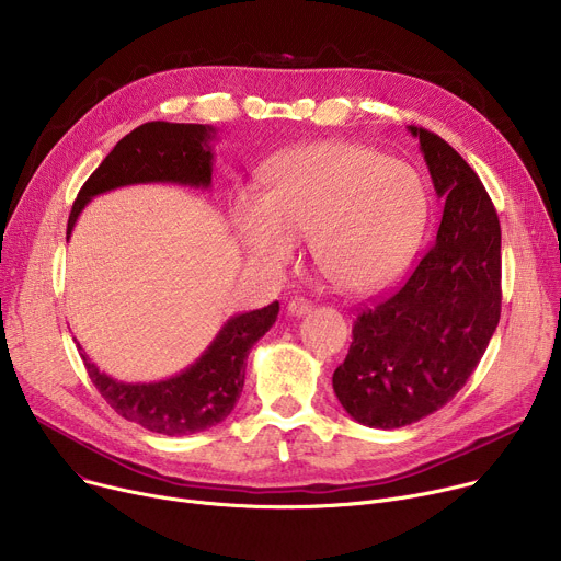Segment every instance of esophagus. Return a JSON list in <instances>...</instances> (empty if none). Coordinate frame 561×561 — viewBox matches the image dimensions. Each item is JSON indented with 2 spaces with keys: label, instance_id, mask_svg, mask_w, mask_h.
<instances>
[{
  "label": "esophagus",
  "instance_id": "34e87169",
  "mask_svg": "<svg viewBox=\"0 0 561 561\" xmlns=\"http://www.w3.org/2000/svg\"><path fill=\"white\" fill-rule=\"evenodd\" d=\"M312 312V304L306 298H291L287 304V314L289 317H306Z\"/></svg>",
  "mask_w": 561,
  "mask_h": 561
}]
</instances>
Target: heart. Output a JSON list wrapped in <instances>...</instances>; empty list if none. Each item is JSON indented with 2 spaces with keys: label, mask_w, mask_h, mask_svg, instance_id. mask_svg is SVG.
<instances>
[{
  "label": "heart",
  "mask_w": 561,
  "mask_h": 561,
  "mask_svg": "<svg viewBox=\"0 0 561 561\" xmlns=\"http://www.w3.org/2000/svg\"><path fill=\"white\" fill-rule=\"evenodd\" d=\"M428 193L404 161L351 144L298 146L265 168V191L240 188L231 222L249 261L285 270L312 236L321 274L366 294L400 278L420 249Z\"/></svg>",
  "instance_id": "1"
}]
</instances>
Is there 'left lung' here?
<instances>
[{
    "label": "left lung",
    "instance_id": "left-lung-1",
    "mask_svg": "<svg viewBox=\"0 0 561 561\" xmlns=\"http://www.w3.org/2000/svg\"><path fill=\"white\" fill-rule=\"evenodd\" d=\"M445 202L409 280L353 325L332 389L359 424L400 428L443 409L479 366L501 317V227L479 175L438 135L409 125Z\"/></svg>",
    "mask_w": 561,
    "mask_h": 561
}]
</instances>
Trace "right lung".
Here are the masks:
<instances>
[{
    "mask_svg": "<svg viewBox=\"0 0 561 561\" xmlns=\"http://www.w3.org/2000/svg\"><path fill=\"white\" fill-rule=\"evenodd\" d=\"M215 135L218 130L213 125L199 123L139 125L114 146L80 188L67 222V240L82 208L114 188L133 184L208 188ZM278 310V300H274L263 310L231 317L188 368L159 381H118L101 373L80 343L78 351L99 393L121 417L161 436H191L220 424L233 411L244 386L249 351L276 323Z\"/></svg>",
    "mask_w": 561,
    "mask_h": 561,
    "instance_id": "add662e5",
    "label": "right lung"
}]
</instances>
